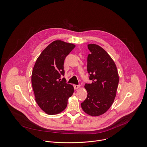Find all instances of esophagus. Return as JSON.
I'll return each instance as SVG.
<instances>
[{"mask_svg": "<svg viewBox=\"0 0 147 147\" xmlns=\"http://www.w3.org/2000/svg\"><path fill=\"white\" fill-rule=\"evenodd\" d=\"M81 87V85L80 84H78V85H77V84H75V85H74V89H78V88H80Z\"/></svg>", "mask_w": 147, "mask_h": 147, "instance_id": "1", "label": "esophagus"}]
</instances>
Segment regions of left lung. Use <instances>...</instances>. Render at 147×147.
<instances>
[{"instance_id": "8db88e82", "label": "left lung", "mask_w": 147, "mask_h": 147, "mask_svg": "<svg viewBox=\"0 0 147 147\" xmlns=\"http://www.w3.org/2000/svg\"><path fill=\"white\" fill-rule=\"evenodd\" d=\"M87 71L92 83H86L87 97L81 103L83 111L91 116L105 113L116 96L119 76L114 61L109 54L95 44L88 45Z\"/></svg>"}]
</instances>
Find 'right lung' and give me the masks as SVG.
I'll return each mask as SVG.
<instances>
[{
  "label": "right lung",
  "mask_w": 147,
  "mask_h": 147,
  "mask_svg": "<svg viewBox=\"0 0 147 147\" xmlns=\"http://www.w3.org/2000/svg\"><path fill=\"white\" fill-rule=\"evenodd\" d=\"M75 47L62 40L53 41L42 52L34 66L32 84L35 101L47 114L63 112L74 92L73 86L60 78L65 74V59Z\"/></svg>",
  "instance_id": "obj_1"
}]
</instances>
